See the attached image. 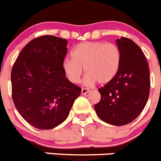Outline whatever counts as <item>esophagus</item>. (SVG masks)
I'll return each instance as SVG.
<instances>
[{"label": "esophagus", "mask_w": 161, "mask_h": 161, "mask_svg": "<svg viewBox=\"0 0 161 161\" xmlns=\"http://www.w3.org/2000/svg\"><path fill=\"white\" fill-rule=\"evenodd\" d=\"M90 91V90L88 89V88H82V91H81V93H82V94H86V93H88Z\"/></svg>", "instance_id": "34e87169"}]
</instances>
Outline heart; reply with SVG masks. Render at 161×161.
I'll return each mask as SVG.
<instances>
[{
  "mask_svg": "<svg viewBox=\"0 0 161 161\" xmlns=\"http://www.w3.org/2000/svg\"><path fill=\"white\" fill-rule=\"evenodd\" d=\"M70 56L71 59L64 61L63 69L73 83L80 82L82 68L87 75L86 83H109L117 75L121 60V51L115 43L102 41L79 43L71 51Z\"/></svg>",
  "mask_w": 161,
  "mask_h": 161,
  "instance_id": "heart-1",
  "label": "heart"
}]
</instances>
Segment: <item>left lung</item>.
<instances>
[{
	"mask_svg": "<svg viewBox=\"0 0 161 161\" xmlns=\"http://www.w3.org/2000/svg\"><path fill=\"white\" fill-rule=\"evenodd\" d=\"M121 60L117 75L99 88L101 100L94 105L97 116L114 125H124L136 119L149 96V70L145 54L126 37L117 40Z\"/></svg>",
	"mask_w": 161,
	"mask_h": 161,
	"instance_id": "obj_1",
	"label": "left lung"
}]
</instances>
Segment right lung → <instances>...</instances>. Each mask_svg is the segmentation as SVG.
Instances as JSON below:
<instances>
[{
	"instance_id": "right-lung-1",
	"label": "right lung",
	"mask_w": 161,
	"mask_h": 161,
	"mask_svg": "<svg viewBox=\"0 0 161 161\" xmlns=\"http://www.w3.org/2000/svg\"><path fill=\"white\" fill-rule=\"evenodd\" d=\"M67 40L54 36L33 39L22 49L11 72L12 97L24 119L35 128L50 130L64 122L79 86L63 69Z\"/></svg>"
}]
</instances>
